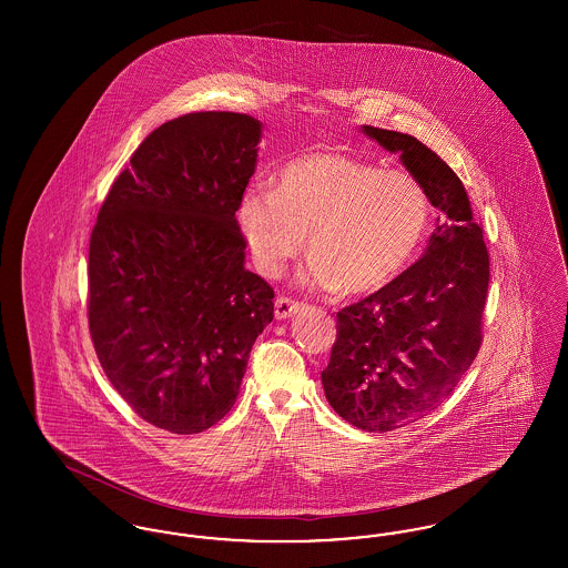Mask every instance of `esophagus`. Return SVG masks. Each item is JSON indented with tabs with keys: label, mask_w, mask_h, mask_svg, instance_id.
<instances>
[{
	"label": "esophagus",
	"mask_w": 568,
	"mask_h": 568,
	"mask_svg": "<svg viewBox=\"0 0 568 568\" xmlns=\"http://www.w3.org/2000/svg\"><path fill=\"white\" fill-rule=\"evenodd\" d=\"M296 300H292V297L281 296L276 297V302H274V315H276V320H290L294 313L297 311Z\"/></svg>",
	"instance_id": "34e87169"
}]
</instances>
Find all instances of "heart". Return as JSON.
I'll use <instances>...</instances> for the list:
<instances>
[{
    "mask_svg": "<svg viewBox=\"0 0 568 568\" xmlns=\"http://www.w3.org/2000/svg\"><path fill=\"white\" fill-rule=\"evenodd\" d=\"M236 216L260 271L281 274L308 234V281L357 296L405 271L426 234L430 206L408 172L320 151L283 165L274 190H244Z\"/></svg>",
    "mask_w": 568,
    "mask_h": 568,
    "instance_id": "b5f03b06",
    "label": "heart"
}]
</instances>
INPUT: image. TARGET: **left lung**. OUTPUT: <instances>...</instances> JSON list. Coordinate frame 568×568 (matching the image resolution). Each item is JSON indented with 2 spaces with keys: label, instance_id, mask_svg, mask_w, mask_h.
Segmentation results:
<instances>
[{
  "label": "left lung",
  "instance_id": "8db88e82",
  "mask_svg": "<svg viewBox=\"0 0 568 568\" xmlns=\"http://www.w3.org/2000/svg\"><path fill=\"white\" fill-rule=\"evenodd\" d=\"M424 187L443 216L424 255L375 294L336 313L325 398L359 430L389 433L440 405L481 347L489 283L484 227L458 174L413 135L362 128Z\"/></svg>",
  "mask_w": 568,
  "mask_h": 568
}]
</instances>
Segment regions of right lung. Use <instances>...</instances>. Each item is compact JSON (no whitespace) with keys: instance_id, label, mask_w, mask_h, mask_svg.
I'll use <instances>...</instances> for the list:
<instances>
[{"instance_id":"right-lung-1","label":"right lung","mask_w":568,"mask_h":568,"mask_svg":"<svg viewBox=\"0 0 568 568\" xmlns=\"http://www.w3.org/2000/svg\"><path fill=\"white\" fill-rule=\"evenodd\" d=\"M262 123L190 112L146 135L112 183L89 241V332L112 387L144 422L204 433L236 403L274 317L244 268L239 202Z\"/></svg>"}]
</instances>
